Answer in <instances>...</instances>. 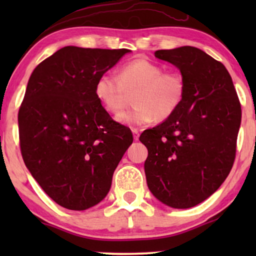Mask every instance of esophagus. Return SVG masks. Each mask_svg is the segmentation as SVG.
Masks as SVG:
<instances>
[{
  "mask_svg": "<svg viewBox=\"0 0 256 256\" xmlns=\"http://www.w3.org/2000/svg\"><path fill=\"white\" fill-rule=\"evenodd\" d=\"M132 135H134V140L135 141H138V138H140V132L138 129H132Z\"/></svg>",
  "mask_w": 256,
  "mask_h": 256,
  "instance_id": "1",
  "label": "esophagus"
}]
</instances>
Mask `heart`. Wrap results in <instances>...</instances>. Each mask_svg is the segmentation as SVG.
I'll return each mask as SVG.
<instances>
[{"mask_svg": "<svg viewBox=\"0 0 256 256\" xmlns=\"http://www.w3.org/2000/svg\"><path fill=\"white\" fill-rule=\"evenodd\" d=\"M96 96L108 113L116 115L127 101V93L132 94V110L118 116L128 126H144L157 118L172 116L183 102L185 82L180 73L164 72L162 65L138 57L124 62L118 76L104 73L94 88Z\"/></svg>", "mask_w": 256, "mask_h": 256, "instance_id": "heart-1", "label": "heart"}]
</instances>
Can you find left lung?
Segmentation results:
<instances>
[{
	"label": "left lung",
	"instance_id": "left-lung-1",
	"mask_svg": "<svg viewBox=\"0 0 256 256\" xmlns=\"http://www.w3.org/2000/svg\"><path fill=\"white\" fill-rule=\"evenodd\" d=\"M155 57L180 70L183 102L172 116L140 141L152 194L170 208H188L218 190L232 169L241 104L222 62L194 46L158 50Z\"/></svg>",
	"mask_w": 256,
	"mask_h": 256
}]
</instances>
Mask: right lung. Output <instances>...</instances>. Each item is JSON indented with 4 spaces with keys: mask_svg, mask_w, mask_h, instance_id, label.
<instances>
[{
    "mask_svg": "<svg viewBox=\"0 0 256 256\" xmlns=\"http://www.w3.org/2000/svg\"><path fill=\"white\" fill-rule=\"evenodd\" d=\"M128 48L65 46L34 70L18 110L23 160L58 205L82 211L106 197L130 129L110 118L94 92Z\"/></svg>",
    "mask_w": 256,
    "mask_h": 256,
    "instance_id": "right-lung-1",
    "label": "right lung"
}]
</instances>
